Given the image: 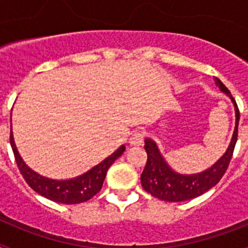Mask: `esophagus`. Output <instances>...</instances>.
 I'll return each mask as SVG.
<instances>
[{
    "instance_id": "esophagus-1",
    "label": "esophagus",
    "mask_w": 248,
    "mask_h": 248,
    "mask_svg": "<svg viewBox=\"0 0 248 248\" xmlns=\"http://www.w3.org/2000/svg\"><path fill=\"white\" fill-rule=\"evenodd\" d=\"M144 137H145V134H144L143 131H134V133L131 134L130 139H129V143L134 146L141 145L144 141Z\"/></svg>"
}]
</instances>
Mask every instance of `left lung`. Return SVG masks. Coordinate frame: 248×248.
<instances>
[{"label":"left lung","instance_id":"1","mask_svg":"<svg viewBox=\"0 0 248 248\" xmlns=\"http://www.w3.org/2000/svg\"><path fill=\"white\" fill-rule=\"evenodd\" d=\"M214 80L218 88L223 93H226L235 104L236 126L233 135H232L231 144L223 156L210 169L200 172V174L180 175L172 171L170 166L166 164L164 157L159 153L156 144L151 139H145L144 148L148 154V160H146L143 174L140 176V181H141L144 190L159 200L179 202V201L198 198L203 192L211 189L212 186L216 185L229 168L230 161L233 155V150H235L236 141H237L240 110L236 104V100L231 95V92L226 88V85L223 84L217 77H214Z\"/></svg>","mask_w":248,"mask_h":248}]
</instances>
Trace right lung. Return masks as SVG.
Instances as JSON below:
<instances>
[{
	"mask_svg": "<svg viewBox=\"0 0 248 248\" xmlns=\"http://www.w3.org/2000/svg\"><path fill=\"white\" fill-rule=\"evenodd\" d=\"M10 143L11 146H12L17 166H18L19 171H21L26 183L37 194L42 195L48 200L59 203H65V205L85 202V201L91 200L94 195H97L102 189L103 181H104L108 169L125 150V146H120L115 153H113L110 156L107 157L104 161L98 164L97 166L91 169L88 172H85V174L80 175L76 179H71V180L58 181L41 176L39 174L34 172L33 170H31L23 163V160L19 156L16 145H15V141H13L12 129H11Z\"/></svg>",
	"mask_w": 248,
	"mask_h": 248,
	"instance_id": "obj_1",
	"label": "right lung"
}]
</instances>
